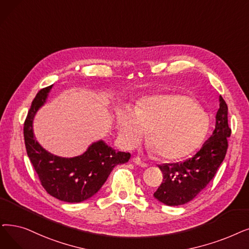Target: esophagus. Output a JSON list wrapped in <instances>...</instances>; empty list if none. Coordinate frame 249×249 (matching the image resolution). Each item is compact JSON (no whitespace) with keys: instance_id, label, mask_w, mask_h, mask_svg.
Listing matches in <instances>:
<instances>
[{"instance_id":"obj_1","label":"esophagus","mask_w":249,"mask_h":249,"mask_svg":"<svg viewBox=\"0 0 249 249\" xmlns=\"http://www.w3.org/2000/svg\"><path fill=\"white\" fill-rule=\"evenodd\" d=\"M132 161H133V163H134L135 165H137V166H139V167H142V168H146V167H147V164L144 163V161H142V159L138 158V157L133 158V159H132Z\"/></svg>"}]
</instances>
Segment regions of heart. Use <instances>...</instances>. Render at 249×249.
I'll return each mask as SVG.
<instances>
[{"instance_id":"1","label":"heart","mask_w":249,"mask_h":249,"mask_svg":"<svg viewBox=\"0 0 249 249\" xmlns=\"http://www.w3.org/2000/svg\"><path fill=\"white\" fill-rule=\"evenodd\" d=\"M120 142L127 149L136 147L145 134L147 144L159 158L175 160L196 150L208 129L197 104L185 95H157L117 115Z\"/></svg>"}]
</instances>
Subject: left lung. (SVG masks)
<instances>
[{
    "mask_svg": "<svg viewBox=\"0 0 249 249\" xmlns=\"http://www.w3.org/2000/svg\"><path fill=\"white\" fill-rule=\"evenodd\" d=\"M230 135L228 107L220 95V107L215 115V126L212 136L192 158L178 163L159 165L164 180L154 196L160 202L171 207L192 200L207 187L223 163Z\"/></svg>",
    "mask_w": 249,
    "mask_h": 249,
    "instance_id": "left-lung-1",
    "label": "left lung"
}]
</instances>
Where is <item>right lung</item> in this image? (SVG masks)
Wrapping results in <instances>:
<instances>
[{"label":"right lung","mask_w":249,"mask_h":249,"mask_svg":"<svg viewBox=\"0 0 249 249\" xmlns=\"http://www.w3.org/2000/svg\"><path fill=\"white\" fill-rule=\"evenodd\" d=\"M53 85L40 89L32 101L23 134L27 156L42 187L62 201L81 202L98 192L115 166L125 164L131 155L116 151L104 140L93 142L78 157L62 158L49 153L35 137L32 123L41 106L47 102Z\"/></svg>","instance_id":"1"}]
</instances>
